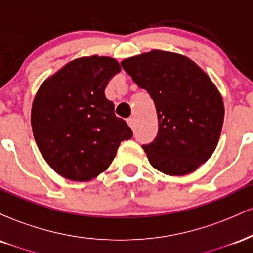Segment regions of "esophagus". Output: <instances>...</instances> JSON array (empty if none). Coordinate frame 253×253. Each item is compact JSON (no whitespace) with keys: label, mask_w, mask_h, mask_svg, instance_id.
I'll list each match as a JSON object with an SVG mask.
<instances>
[{"label":"esophagus","mask_w":253,"mask_h":253,"mask_svg":"<svg viewBox=\"0 0 253 253\" xmlns=\"http://www.w3.org/2000/svg\"><path fill=\"white\" fill-rule=\"evenodd\" d=\"M127 124H128V126L130 127V128L134 130V128H135V120H134V118L127 119Z\"/></svg>","instance_id":"1"}]
</instances>
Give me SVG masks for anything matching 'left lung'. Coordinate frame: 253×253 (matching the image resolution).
Segmentation results:
<instances>
[{
  "mask_svg": "<svg viewBox=\"0 0 253 253\" xmlns=\"http://www.w3.org/2000/svg\"><path fill=\"white\" fill-rule=\"evenodd\" d=\"M155 102L158 134L143 145L151 165L170 176L195 171L213 155L223 124L222 97L189 58L153 50L121 62Z\"/></svg>",
  "mask_w": 253,
  "mask_h": 253,
  "instance_id": "left-lung-1",
  "label": "left lung"
}]
</instances>
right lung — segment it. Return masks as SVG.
Returning a JSON list of instances; mask_svg holds the SVG:
<instances>
[{
	"label": "right lung",
	"instance_id": "add662e5",
	"mask_svg": "<svg viewBox=\"0 0 253 253\" xmlns=\"http://www.w3.org/2000/svg\"><path fill=\"white\" fill-rule=\"evenodd\" d=\"M121 68L114 58L72 60L40 85L31 124L43 159L60 176L85 182L108 169L120 143L133 136L104 89Z\"/></svg>",
	"mask_w": 253,
	"mask_h": 253
}]
</instances>
